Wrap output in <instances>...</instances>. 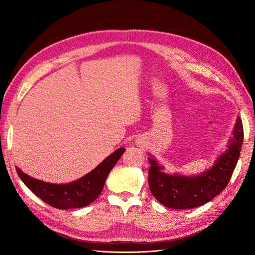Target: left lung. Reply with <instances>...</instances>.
Here are the masks:
<instances>
[{
	"label": "left lung",
	"mask_w": 255,
	"mask_h": 255,
	"mask_svg": "<svg viewBox=\"0 0 255 255\" xmlns=\"http://www.w3.org/2000/svg\"><path fill=\"white\" fill-rule=\"evenodd\" d=\"M242 143L243 126L241 119L238 118L229 148L210 170L193 177L165 174L163 167L153 158H149L151 166L148 181L151 193L162 205L174 209L195 208L208 203L228 185Z\"/></svg>",
	"instance_id": "left-lung-1"
}]
</instances>
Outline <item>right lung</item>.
Returning a JSON list of instances; mask_svg holds the SVG:
<instances>
[{
  "label": "right lung",
  "instance_id": "right-lung-1",
  "mask_svg": "<svg viewBox=\"0 0 255 255\" xmlns=\"http://www.w3.org/2000/svg\"><path fill=\"white\" fill-rule=\"evenodd\" d=\"M124 152L125 148L117 149L89 174L70 184L46 183L28 176L19 169L16 171L25 185L46 204L62 210L81 208L100 196L108 173Z\"/></svg>",
  "mask_w": 255,
  "mask_h": 255
}]
</instances>
